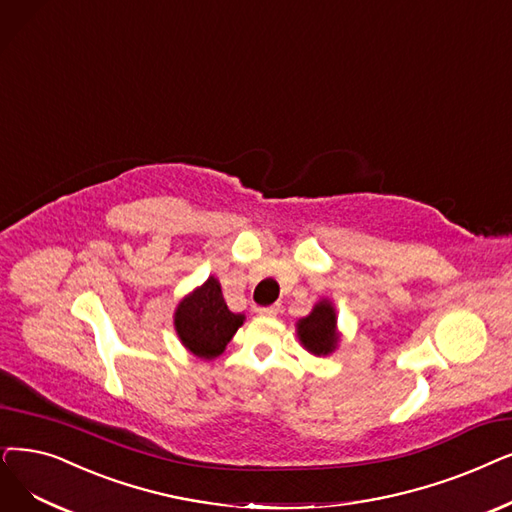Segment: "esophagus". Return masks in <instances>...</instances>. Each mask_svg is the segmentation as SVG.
<instances>
[{
  "label": "esophagus",
  "mask_w": 512,
  "mask_h": 512,
  "mask_svg": "<svg viewBox=\"0 0 512 512\" xmlns=\"http://www.w3.org/2000/svg\"><path fill=\"white\" fill-rule=\"evenodd\" d=\"M255 314L257 316H276L278 314V307L276 305H272V307H255Z\"/></svg>",
  "instance_id": "esophagus-1"
}]
</instances>
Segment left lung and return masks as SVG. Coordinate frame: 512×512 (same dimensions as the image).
Masks as SVG:
<instances>
[{
  "label": "left lung",
  "instance_id": "8db88e82",
  "mask_svg": "<svg viewBox=\"0 0 512 512\" xmlns=\"http://www.w3.org/2000/svg\"><path fill=\"white\" fill-rule=\"evenodd\" d=\"M297 337L301 345L314 355H328L337 349V311L328 299L318 301L311 314L297 322Z\"/></svg>",
  "mask_w": 512,
  "mask_h": 512
}]
</instances>
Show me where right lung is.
<instances>
[{
	"instance_id": "add662e5",
	"label": "right lung",
	"mask_w": 512,
	"mask_h": 512,
	"mask_svg": "<svg viewBox=\"0 0 512 512\" xmlns=\"http://www.w3.org/2000/svg\"><path fill=\"white\" fill-rule=\"evenodd\" d=\"M242 322V314H232L228 309L215 276H209L203 286L194 288L175 309L177 337L188 351L203 360H213L224 353Z\"/></svg>"
}]
</instances>
